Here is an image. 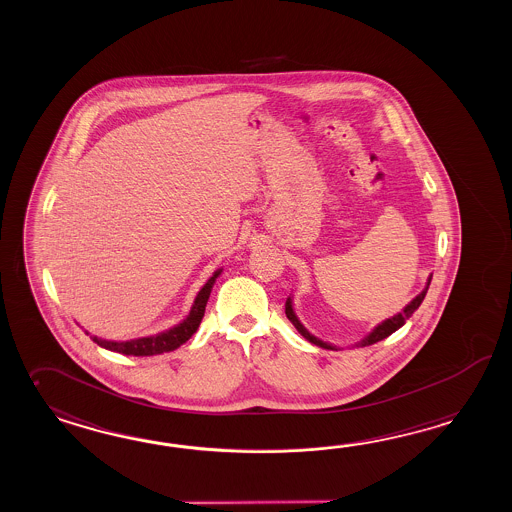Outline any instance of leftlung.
<instances>
[{"label":"left lung","instance_id":"8db88e82","mask_svg":"<svg viewBox=\"0 0 512 512\" xmlns=\"http://www.w3.org/2000/svg\"><path fill=\"white\" fill-rule=\"evenodd\" d=\"M430 283H432V275L428 277L426 288L422 290L419 296L415 297V299L409 303L408 307L404 308L402 312H398L397 316H393V318L386 319L384 323H380V325L375 327V330H373L365 340H362L360 345H362V347H365V345H373L376 341L384 340L387 336H391L395 330L400 329V327L406 323V319L411 318V316H413V312H415L417 308L421 307V303L424 301V296H426V292H428V286H430ZM286 318L290 319V321L294 323V327L299 330V334H301V336H305L310 343L319 345V347H323V349H334V347L329 345V343H325V341L318 340L316 336H312V334H310V332H308V330L299 323V319H297L296 314H294V307H292V299H290V297H288V301H286Z\"/></svg>","mask_w":512,"mask_h":512}]
</instances>
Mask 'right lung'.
I'll list each match as a JSON object with an SVG mask.
<instances>
[{
  "mask_svg": "<svg viewBox=\"0 0 512 512\" xmlns=\"http://www.w3.org/2000/svg\"><path fill=\"white\" fill-rule=\"evenodd\" d=\"M220 273H222V270H218V272L213 273V277H209V281L204 284V288L198 292V296L194 299V305L191 312H189V316L183 319L180 325L172 327L171 330H165V332L156 334V336H147V338H137V340L130 341L101 340L97 336H93L91 340L104 347V349H108V351L126 354V356H154V354L169 353V351L178 349L200 327V321L204 318L207 299L211 296V288H213L216 277Z\"/></svg>",
  "mask_w": 512,
  "mask_h": 512,
  "instance_id": "add662e5",
  "label": "right lung"
}]
</instances>
